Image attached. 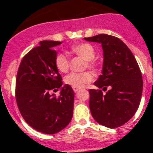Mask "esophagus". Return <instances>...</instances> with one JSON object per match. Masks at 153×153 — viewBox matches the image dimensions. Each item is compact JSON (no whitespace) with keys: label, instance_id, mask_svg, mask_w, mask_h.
<instances>
[{"label":"esophagus","instance_id":"esophagus-1","mask_svg":"<svg viewBox=\"0 0 153 153\" xmlns=\"http://www.w3.org/2000/svg\"><path fill=\"white\" fill-rule=\"evenodd\" d=\"M73 90H74V93H77V92H78L79 91V88H73Z\"/></svg>","mask_w":153,"mask_h":153}]
</instances>
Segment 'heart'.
Masks as SVG:
<instances>
[{
	"label": "heart",
	"instance_id": "heart-1",
	"mask_svg": "<svg viewBox=\"0 0 153 153\" xmlns=\"http://www.w3.org/2000/svg\"><path fill=\"white\" fill-rule=\"evenodd\" d=\"M70 52L74 55L79 56L86 59L84 68H90L96 71L99 68L98 62L95 60V50L90 43L82 42L74 44L71 46ZM56 69L61 73H66L70 69V59L64 53H58L54 59ZM94 76L89 71L75 73L73 72L68 74L65 79V82L73 88H81L90 83L93 80Z\"/></svg>",
	"mask_w": 153,
	"mask_h": 153
}]
</instances>
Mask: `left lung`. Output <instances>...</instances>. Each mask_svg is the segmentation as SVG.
I'll return each instance as SVG.
<instances>
[{"label":"left lung","instance_id":"left-lung-1","mask_svg":"<svg viewBox=\"0 0 153 153\" xmlns=\"http://www.w3.org/2000/svg\"><path fill=\"white\" fill-rule=\"evenodd\" d=\"M101 43L103 50L102 74L89 90V108L95 120L109 128L123 125L135 115L140 102L143 79L130 49L120 38L108 34L85 38Z\"/></svg>","mask_w":153,"mask_h":153}]
</instances>
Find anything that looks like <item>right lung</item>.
Returning <instances> with one entry per match:
<instances>
[{
  "instance_id": "add662e5",
  "label": "right lung",
  "mask_w": 153,
  "mask_h": 153,
  "mask_svg": "<svg viewBox=\"0 0 153 153\" xmlns=\"http://www.w3.org/2000/svg\"><path fill=\"white\" fill-rule=\"evenodd\" d=\"M59 44L42 41L23 57L16 79L15 96L21 115L30 127L45 134L62 130L73 116L74 93L71 86L65 85L58 96L51 95L62 85L54 65L53 46Z\"/></svg>"
}]
</instances>
